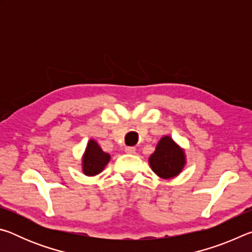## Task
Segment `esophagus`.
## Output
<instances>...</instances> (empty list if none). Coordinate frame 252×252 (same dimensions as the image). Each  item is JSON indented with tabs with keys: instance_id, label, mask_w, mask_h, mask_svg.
<instances>
[{
	"instance_id": "obj_1",
	"label": "esophagus",
	"mask_w": 252,
	"mask_h": 252,
	"mask_svg": "<svg viewBox=\"0 0 252 252\" xmlns=\"http://www.w3.org/2000/svg\"><path fill=\"white\" fill-rule=\"evenodd\" d=\"M126 152L129 153V155H133V153H135V148L134 147H126Z\"/></svg>"
}]
</instances>
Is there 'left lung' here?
Here are the masks:
<instances>
[{
    "mask_svg": "<svg viewBox=\"0 0 252 252\" xmlns=\"http://www.w3.org/2000/svg\"><path fill=\"white\" fill-rule=\"evenodd\" d=\"M152 171L163 179L178 176L186 163L185 152L170 138L163 136L156 148V151L149 158Z\"/></svg>",
    "mask_w": 252,
    "mask_h": 252,
    "instance_id": "left-lung-1",
    "label": "left lung"
}]
</instances>
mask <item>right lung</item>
I'll use <instances>...</instances> for the list:
<instances>
[{
    "instance_id": "obj_1",
    "label": "right lung",
    "mask_w": 252,
    "mask_h": 252,
    "mask_svg": "<svg viewBox=\"0 0 252 252\" xmlns=\"http://www.w3.org/2000/svg\"><path fill=\"white\" fill-rule=\"evenodd\" d=\"M109 161L110 155L102 151L94 140H90L82 160L83 173L90 177L96 176L104 169Z\"/></svg>"
}]
</instances>
